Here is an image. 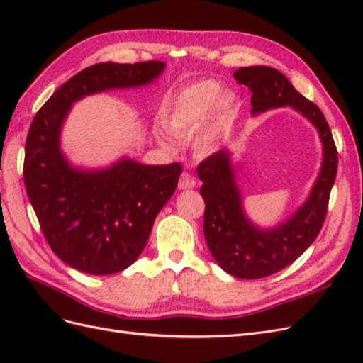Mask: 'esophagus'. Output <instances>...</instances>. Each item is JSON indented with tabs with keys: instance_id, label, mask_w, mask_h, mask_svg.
Segmentation results:
<instances>
[{
	"instance_id": "1",
	"label": "esophagus",
	"mask_w": 363,
	"mask_h": 363,
	"mask_svg": "<svg viewBox=\"0 0 363 363\" xmlns=\"http://www.w3.org/2000/svg\"><path fill=\"white\" fill-rule=\"evenodd\" d=\"M195 186V179L189 172H183L180 175V180H179V189H192Z\"/></svg>"
}]
</instances>
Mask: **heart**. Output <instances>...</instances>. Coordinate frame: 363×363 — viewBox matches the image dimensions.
Listing matches in <instances>:
<instances>
[{
	"instance_id": "heart-1",
	"label": "heart",
	"mask_w": 363,
	"mask_h": 363,
	"mask_svg": "<svg viewBox=\"0 0 363 363\" xmlns=\"http://www.w3.org/2000/svg\"><path fill=\"white\" fill-rule=\"evenodd\" d=\"M238 96L224 92L216 80H200L183 87L164 104L162 112V124L175 136H191L206 125L208 118L215 112L216 121L233 112ZM159 144L169 148L171 142L160 131L156 133ZM195 147L201 152H211L216 147V124L207 127L196 138Z\"/></svg>"
}]
</instances>
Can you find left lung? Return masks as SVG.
I'll use <instances>...</instances> for the list:
<instances>
[{"mask_svg":"<svg viewBox=\"0 0 363 363\" xmlns=\"http://www.w3.org/2000/svg\"><path fill=\"white\" fill-rule=\"evenodd\" d=\"M233 77L248 86L251 115L291 107L309 119L323 142L320 174L306 201L283 223L262 228L244 208L232 152L221 150L200 163V194L206 203L204 238L212 257L235 277L255 280L286 268L316 239L324 224L328 196L337 171V151L320 107L304 98L280 71L269 67L239 68Z\"/></svg>","mask_w":363,"mask_h":363,"instance_id":"obj_1","label":"left lung"}]
</instances>
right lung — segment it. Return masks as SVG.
Masks as SVG:
<instances>
[{"label":"right lung","mask_w":363,"mask_h":363,"mask_svg":"<svg viewBox=\"0 0 363 363\" xmlns=\"http://www.w3.org/2000/svg\"><path fill=\"white\" fill-rule=\"evenodd\" d=\"M167 65L103 62L75 74L40 107L26 142L24 183L51 250L74 269L108 276L140 256L152 224L177 188L182 167L123 157L87 169L63 155L60 135L75 101L157 80Z\"/></svg>","instance_id":"right-lung-1"}]
</instances>
